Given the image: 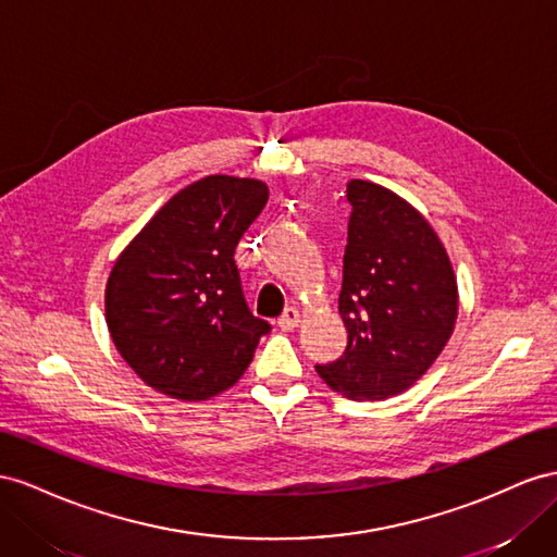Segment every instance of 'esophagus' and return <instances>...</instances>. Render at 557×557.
<instances>
[{
  "mask_svg": "<svg viewBox=\"0 0 557 557\" xmlns=\"http://www.w3.org/2000/svg\"><path fill=\"white\" fill-rule=\"evenodd\" d=\"M300 320H304V317H300V312L296 310V308H287L282 312V317H280V329H284V331H292V329H296L298 324H300Z\"/></svg>",
  "mask_w": 557,
  "mask_h": 557,
  "instance_id": "34e87169",
  "label": "esophagus"
}]
</instances>
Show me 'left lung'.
I'll list each match as a JSON object with an SVG mask.
<instances>
[{"instance_id": "8db88e82", "label": "left lung", "mask_w": 557, "mask_h": 557, "mask_svg": "<svg viewBox=\"0 0 557 557\" xmlns=\"http://www.w3.org/2000/svg\"><path fill=\"white\" fill-rule=\"evenodd\" d=\"M338 310L345 355L314 367L352 401H383L412 387L455 331L459 294L432 224L394 190L352 180Z\"/></svg>"}]
</instances>
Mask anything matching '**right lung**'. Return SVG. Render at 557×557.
Listing matches in <instances>:
<instances>
[{
	"mask_svg": "<svg viewBox=\"0 0 557 557\" xmlns=\"http://www.w3.org/2000/svg\"><path fill=\"white\" fill-rule=\"evenodd\" d=\"M265 202V182L210 174L174 194L111 268L109 336L170 399L205 401L233 387L270 331L249 312L233 261Z\"/></svg>",
	"mask_w": 557,
	"mask_h": 557,
	"instance_id": "1",
	"label": "right lung"
}]
</instances>
